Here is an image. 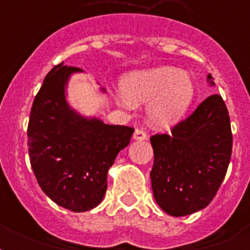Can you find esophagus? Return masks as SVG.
Segmentation results:
<instances>
[{
  "instance_id": "34e87169",
  "label": "esophagus",
  "mask_w": 250,
  "mask_h": 250,
  "mask_svg": "<svg viewBox=\"0 0 250 250\" xmlns=\"http://www.w3.org/2000/svg\"><path fill=\"white\" fill-rule=\"evenodd\" d=\"M146 137H148V135H146L145 131H143V129L140 128L135 129V132H133V139H135V140H145Z\"/></svg>"
}]
</instances>
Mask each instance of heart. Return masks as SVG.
<instances>
[{
    "label": "heart",
    "mask_w": 250,
    "mask_h": 250,
    "mask_svg": "<svg viewBox=\"0 0 250 250\" xmlns=\"http://www.w3.org/2000/svg\"><path fill=\"white\" fill-rule=\"evenodd\" d=\"M125 94H118L123 106L143 105L150 102L149 119L158 128H170L186 114L194 97L190 76L178 68L161 66L135 71L123 80Z\"/></svg>",
    "instance_id": "heart-1"
}]
</instances>
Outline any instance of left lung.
<instances>
[{"label": "left lung", "mask_w": 250, "mask_h": 250, "mask_svg": "<svg viewBox=\"0 0 250 250\" xmlns=\"http://www.w3.org/2000/svg\"><path fill=\"white\" fill-rule=\"evenodd\" d=\"M208 82L214 85L211 75ZM154 164L150 171L154 198L165 213L184 217L209 205L229 168L232 132L229 110L211 94L171 133L150 137Z\"/></svg>", "instance_id": "1"}]
</instances>
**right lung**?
Wrapping results in <instances>:
<instances>
[{
	"label": "right lung",
	"instance_id": "add662e5",
	"mask_svg": "<svg viewBox=\"0 0 250 250\" xmlns=\"http://www.w3.org/2000/svg\"><path fill=\"white\" fill-rule=\"evenodd\" d=\"M79 71L63 62L49 71L33 100L27 129L29 162L39 186L57 205L75 213L102 201L107 171L133 133L132 127L105 125L70 107L66 85Z\"/></svg>",
	"mask_w": 250,
	"mask_h": 250
}]
</instances>
